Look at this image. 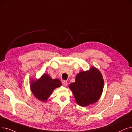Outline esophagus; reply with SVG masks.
I'll list each match as a JSON object with an SVG mask.
<instances>
[{
  "label": "esophagus",
  "mask_w": 132,
  "mask_h": 132,
  "mask_svg": "<svg viewBox=\"0 0 132 132\" xmlns=\"http://www.w3.org/2000/svg\"><path fill=\"white\" fill-rule=\"evenodd\" d=\"M62 84H63V85L64 86H67V84H68V82H67V81H65V80H63L62 81Z\"/></svg>",
  "instance_id": "esophagus-1"
}]
</instances>
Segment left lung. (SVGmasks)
Wrapping results in <instances>:
<instances>
[{
  "instance_id": "8db88e82",
  "label": "left lung",
  "mask_w": 132,
  "mask_h": 132,
  "mask_svg": "<svg viewBox=\"0 0 132 132\" xmlns=\"http://www.w3.org/2000/svg\"><path fill=\"white\" fill-rule=\"evenodd\" d=\"M104 81L100 71L94 66L88 71L77 74L76 81L71 83L72 90L77 104L86 107L96 103L100 98L104 89Z\"/></svg>"
}]
</instances>
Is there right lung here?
I'll return each instance as SVG.
<instances>
[{
    "label": "right lung",
    "mask_w": 132,
    "mask_h": 132,
    "mask_svg": "<svg viewBox=\"0 0 132 132\" xmlns=\"http://www.w3.org/2000/svg\"><path fill=\"white\" fill-rule=\"evenodd\" d=\"M61 85L59 79H52L49 74L44 73L38 79H32L30 86L34 96L39 100L45 102L54 89L60 87Z\"/></svg>",
    "instance_id": "add662e5"
}]
</instances>
